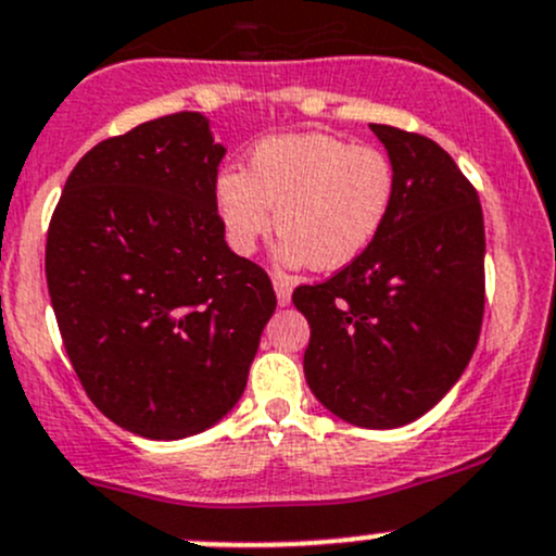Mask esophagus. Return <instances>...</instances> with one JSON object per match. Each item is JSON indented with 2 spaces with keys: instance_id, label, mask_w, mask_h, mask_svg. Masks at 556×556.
I'll use <instances>...</instances> for the list:
<instances>
[{
  "instance_id": "obj_1",
  "label": "esophagus",
  "mask_w": 556,
  "mask_h": 556,
  "mask_svg": "<svg viewBox=\"0 0 556 556\" xmlns=\"http://www.w3.org/2000/svg\"><path fill=\"white\" fill-rule=\"evenodd\" d=\"M274 290H277L279 306H288L290 298H293V282L288 277H274Z\"/></svg>"
}]
</instances>
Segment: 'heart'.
<instances>
[{"label": "heart", "instance_id": "1", "mask_svg": "<svg viewBox=\"0 0 556 556\" xmlns=\"http://www.w3.org/2000/svg\"><path fill=\"white\" fill-rule=\"evenodd\" d=\"M394 184V165L376 146L301 132L261 140L248 173H220L215 204L237 253L258 248L271 231L274 207L285 258L338 271L376 242L391 213Z\"/></svg>", "mask_w": 556, "mask_h": 556}]
</instances>
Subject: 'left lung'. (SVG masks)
<instances>
[{
  "label": "left lung",
  "mask_w": 556,
  "mask_h": 556,
  "mask_svg": "<svg viewBox=\"0 0 556 556\" xmlns=\"http://www.w3.org/2000/svg\"><path fill=\"white\" fill-rule=\"evenodd\" d=\"M394 165L376 242L319 285L295 288L308 319V389L338 418L396 429L429 413L475 354L484 314V224L471 180L420 132L370 125Z\"/></svg>",
  "instance_id": "8db88e82"
}]
</instances>
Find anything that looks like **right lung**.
Wrapping results in <instances>:
<instances>
[{"instance_id": "right-lung-1", "label": "right lung", "mask_w": 556, "mask_h": 556, "mask_svg": "<svg viewBox=\"0 0 556 556\" xmlns=\"http://www.w3.org/2000/svg\"><path fill=\"white\" fill-rule=\"evenodd\" d=\"M226 149L197 111L92 146L47 229L45 274L63 346L103 416L184 440L237 405L277 308L271 279L224 239Z\"/></svg>"}]
</instances>
